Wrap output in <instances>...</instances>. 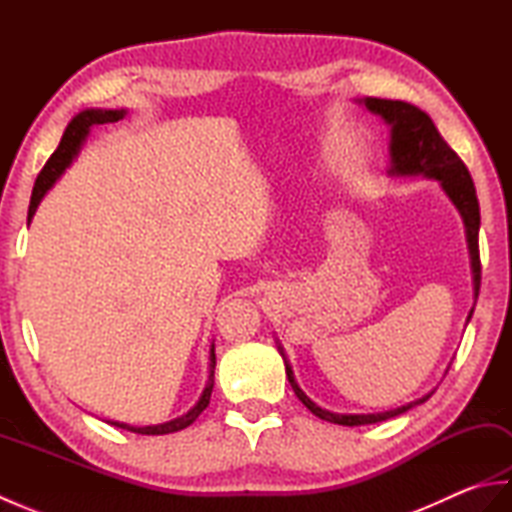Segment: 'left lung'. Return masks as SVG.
Listing matches in <instances>:
<instances>
[{
  "label": "left lung",
  "instance_id": "left-lung-1",
  "mask_svg": "<svg viewBox=\"0 0 512 512\" xmlns=\"http://www.w3.org/2000/svg\"><path fill=\"white\" fill-rule=\"evenodd\" d=\"M363 105L367 112L376 114L380 121L389 127V176H424L429 180H438L442 191L447 193V198L453 202L455 209H458L462 222H464V233H466V244H469V255H471V273H473V297L477 299L480 295V246H477V237H480V204H477L475 187L471 180V173L466 169L464 162L458 158V154L444 143V138L433 125L429 114H424L420 107L405 103V101H389V99H372V96H365V99L356 101ZM475 310V303L466 317V323L471 321ZM279 354L284 358L286 365V376L288 383L295 391L297 398L306 405L314 416L343 424V427H361V424H374L383 422L389 418H396L400 413L413 409L416 405H422L424 400H429L433 391L427 396L418 400H411L407 405H400L396 409L387 411H376V413H334L319 407L317 402H312L306 391L299 387L295 380V372H292L288 356L277 339ZM449 372V369H447Z\"/></svg>",
  "mask_w": 512,
  "mask_h": 512
}]
</instances>
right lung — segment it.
Returning a JSON list of instances; mask_svg holds the SVG:
<instances>
[{"label": "right lung", "instance_id": "obj_1", "mask_svg": "<svg viewBox=\"0 0 512 512\" xmlns=\"http://www.w3.org/2000/svg\"><path fill=\"white\" fill-rule=\"evenodd\" d=\"M125 114H127L125 110H83L81 114H76L72 118V121L68 123V127H65V132L61 136V143H59L57 151H54V154L50 156V160L46 162V167H43L41 173L37 176L35 189H32L30 206H28V222L32 220V215H35L39 202L43 200V195H46L52 189V184L63 176L65 169L72 165V160L79 156L83 143L90 136V129L94 125L121 121V118H125ZM213 385H215V345L211 343V352H209V380H206V387L202 391V396L198 398V402H195V405L187 413H182V416L173 418L169 422H162V424H147V427H134V424L118 422V420H107V422L114 424V427H118V429L140 433V436H165V433L187 429L189 424L195 422V418H198L200 413L206 407H209Z\"/></svg>", "mask_w": 512, "mask_h": 512}]
</instances>
